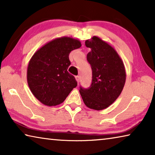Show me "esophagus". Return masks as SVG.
<instances>
[{
    "label": "esophagus",
    "mask_w": 155,
    "mask_h": 155,
    "mask_svg": "<svg viewBox=\"0 0 155 155\" xmlns=\"http://www.w3.org/2000/svg\"><path fill=\"white\" fill-rule=\"evenodd\" d=\"M75 78H76V80H77V83H79L80 79H81V77H80V76H76V77H75Z\"/></svg>",
    "instance_id": "obj_1"
}]
</instances>
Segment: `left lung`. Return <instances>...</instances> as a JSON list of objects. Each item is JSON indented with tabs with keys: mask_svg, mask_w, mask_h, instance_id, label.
I'll list each match as a JSON object with an SVG mask.
<instances>
[{
	"mask_svg": "<svg viewBox=\"0 0 155 155\" xmlns=\"http://www.w3.org/2000/svg\"><path fill=\"white\" fill-rule=\"evenodd\" d=\"M85 46L91 49L87 60L92 71V80L87 89L80 86V94L89 108L106 109L117 98L124 87V65L114 48L98 37L86 40Z\"/></svg>",
	"mask_w": 155,
	"mask_h": 155,
	"instance_id": "8db88e82",
	"label": "left lung"
}]
</instances>
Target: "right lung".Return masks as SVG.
I'll return each instance as SVG.
<instances>
[{
    "label": "right lung",
    "mask_w": 155,
    "mask_h": 155,
    "mask_svg": "<svg viewBox=\"0 0 155 155\" xmlns=\"http://www.w3.org/2000/svg\"><path fill=\"white\" fill-rule=\"evenodd\" d=\"M81 46L78 40L64 37L47 43L33 54L28 65V85L41 103L61 104L77 87V81L68 68L71 64L70 52Z\"/></svg>",
    "instance_id": "1"
}]
</instances>
